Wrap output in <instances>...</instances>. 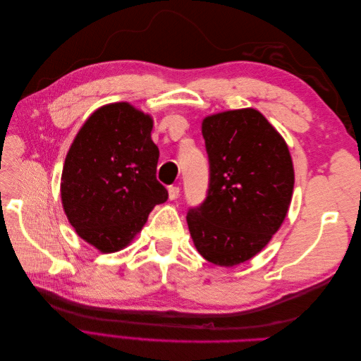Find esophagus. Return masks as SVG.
<instances>
[{"label": "esophagus", "mask_w": 361, "mask_h": 361, "mask_svg": "<svg viewBox=\"0 0 361 361\" xmlns=\"http://www.w3.org/2000/svg\"><path fill=\"white\" fill-rule=\"evenodd\" d=\"M179 192H180L179 187H169V199L176 200L179 197Z\"/></svg>", "instance_id": "esophagus-1"}]
</instances>
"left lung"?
<instances>
[{"mask_svg": "<svg viewBox=\"0 0 361 361\" xmlns=\"http://www.w3.org/2000/svg\"><path fill=\"white\" fill-rule=\"evenodd\" d=\"M202 134L209 190L187 223L207 262L235 267L260 253L285 221L295 182L290 152L255 108L207 116Z\"/></svg>", "mask_w": 361, "mask_h": 361, "instance_id": "8db88e82", "label": "left lung"}]
</instances>
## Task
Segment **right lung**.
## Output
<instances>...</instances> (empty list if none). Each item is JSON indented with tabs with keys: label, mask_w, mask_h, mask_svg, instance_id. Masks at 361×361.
<instances>
[{
	"label": "right lung",
	"mask_w": 361,
	"mask_h": 361,
	"mask_svg": "<svg viewBox=\"0 0 361 361\" xmlns=\"http://www.w3.org/2000/svg\"><path fill=\"white\" fill-rule=\"evenodd\" d=\"M154 118L128 102L106 104L75 135L61 173V204L76 235L101 253L128 247L150 211L169 199L157 180Z\"/></svg>",
	"instance_id": "1"
}]
</instances>
